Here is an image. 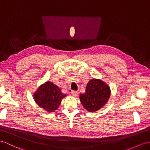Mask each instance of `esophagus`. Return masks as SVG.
I'll return each instance as SVG.
<instances>
[{
  "label": "esophagus",
  "mask_w": 150,
  "mask_h": 150,
  "mask_svg": "<svg viewBox=\"0 0 150 150\" xmlns=\"http://www.w3.org/2000/svg\"><path fill=\"white\" fill-rule=\"evenodd\" d=\"M71 94L74 96H76L79 94V93L77 91H71Z\"/></svg>",
  "instance_id": "34e87169"
}]
</instances>
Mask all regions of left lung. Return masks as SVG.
Listing matches in <instances>:
<instances>
[{
  "instance_id": "8db88e82",
  "label": "left lung",
  "mask_w": 150,
  "mask_h": 150,
  "mask_svg": "<svg viewBox=\"0 0 150 150\" xmlns=\"http://www.w3.org/2000/svg\"><path fill=\"white\" fill-rule=\"evenodd\" d=\"M110 96L108 86L100 80L93 79L88 82L86 93L80 94V99L84 108L93 112L104 106Z\"/></svg>"
}]
</instances>
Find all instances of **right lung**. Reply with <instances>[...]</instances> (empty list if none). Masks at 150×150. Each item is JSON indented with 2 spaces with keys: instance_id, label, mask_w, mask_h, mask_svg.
I'll return each instance as SVG.
<instances>
[{
  "instance_id": "1",
  "label": "right lung",
  "mask_w": 150,
  "mask_h": 150,
  "mask_svg": "<svg viewBox=\"0 0 150 150\" xmlns=\"http://www.w3.org/2000/svg\"><path fill=\"white\" fill-rule=\"evenodd\" d=\"M66 96L53 83L47 82L41 86L33 95L37 105L49 112H54L59 106L61 99Z\"/></svg>"
}]
</instances>
